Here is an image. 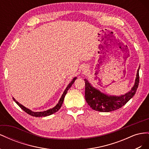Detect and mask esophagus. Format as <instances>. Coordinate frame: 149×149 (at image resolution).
I'll return each instance as SVG.
<instances>
[{
	"mask_svg": "<svg viewBox=\"0 0 149 149\" xmlns=\"http://www.w3.org/2000/svg\"><path fill=\"white\" fill-rule=\"evenodd\" d=\"M87 69L86 68H84V69H83V70H84V71H86V70Z\"/></svg>",
	"mask_w": 149,
	"mask_h": 149,
	"instance_id": "1",
	"label": "esophagus"
}]
</instances>
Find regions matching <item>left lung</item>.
<instances>
[{
    "instance_id": "8db88e82",
    "label": "left lung",
    "mask_w": 149,
    "mask_h": 149,
    "mask_svg": "<svg viewBox=\"0 0 149 149\" xmlns=\"http://www.w3.org/2000/svg\"><path fill=\"white\" fill-rule=\"evenodd\" d=\"M139 66L135 83L132 89L124 95L112 96L101 92L93 87L88 79L85 81V100L93 110L100 112H111L124 106L136 94L139 83Z\"/></svg>"
}]
</instances>
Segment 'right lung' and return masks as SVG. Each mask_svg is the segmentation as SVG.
I'll use <instances>...</instances> for the list:
<instances>
[{"label":"right lung","instance_id":"obj_1","mask_svg":"<svg viewBox=\"0 0 149 149\" xmlns=\"http://www.w3.org/2000/svg\"><path fill=\"white\" fill-rule=\"evenodd\" d=\"M76 78H77V77H74L73 78V79L71 80V81L69 83V84L67 86V87L66 88L65 90L64 91L61 97H60L59 101H58L57 104L53 108H52V109H48L47 111H41V112H33L32 111H31L30 109H28V108L25 107V106H24L23 105H22L21 104H20L19 102L17 101L14 97H13V101H14L19 106L21 109L22 110H24L25 112H26V113L29 114V115L31 116H34V117H45V116H49V115H52L54 113H55L56 112H57L58 110H59L60 109V107H61L62 106V104L63 102V101H64V98L65 97V95L67 93V91L68 90L70 87L72 86V84H73L74 83V82L75 81V80L76 79Z\"/></svg>","mask_w":149,"mask_h":149}]
</instances>
